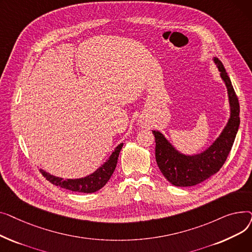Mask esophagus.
Returning a JSON list of instances; mask_svg holds the SVG:
<instances>
[{
    "label": "esophagus",
    "mask_w": 252,
    "mask_h": 252,
    "mask_svg": "<svg viewBox=\"0 0 252 252\" xmlns=\"http://www.w3.org/2000/svg\"><path fill=\"white\" fill-rule=\"evenodd\" d=\"M139 125H140V126L145 127V126H148L150 124H149V121H148L147 118L141 117V118H140V121H139Z\"/></svg>",
    "instance_id": "1"
}]
</instances>
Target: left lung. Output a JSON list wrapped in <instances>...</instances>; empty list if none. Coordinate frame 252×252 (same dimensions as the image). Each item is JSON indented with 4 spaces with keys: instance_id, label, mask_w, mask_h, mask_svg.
<instances>
[{
    "instance_id": "obj_1",
    "label": "left lung",
    "mask_w": 252,
    "mask_h": 252,
    "mask_svg": "<svg viewBox=\"0 0 252 252\" xmlns=\"http://www.w3.org/2000/svg\"><path fill=\"white\" fill-rule=\"evenodd\" d=\"M214 62L227 87L230 104V118L216 141L200 153L186 155L178 151L159 130H152L157 165L165 179L177 187L195 186L217 174L226 161L239 128V101L222 63L217 57Z\"/></svg>"
}]
</instances>
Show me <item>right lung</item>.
<instances>
[{"label": "right lung", "mask_w": 252, "mask_h": 252, "mask_svg": "<svg viewBox=\"0 0 252 252\" xmlns=\"http://www.w3.org/2000/svg\"><path fill=\"white\" fill-rule=\"evenodd\" d=\"M124 144H119L111 153L109 158L106 160L94 173L81 179H62L59 177L53 176L44 169H39L42 175L53 185H56L63 189H67L72 192L82 193H94L104 187L106 183L111 178L113 171L117 164V159L119 152H121Z\"/></svg>", "instance_id": "obj_1"}]
</instances>
